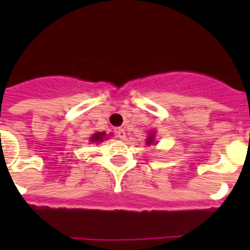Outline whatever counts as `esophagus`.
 Instances as JSON below:
<instances>
[{"mask_svg":"<svg viewBox=\"0 0 250 250\" xmlns=\"http://www.w3.org/2000/svg\"><path fill=\"white\" fill-rule=\"evenodd\" d=\"M116 134H117V137L120 138V139H125V130L123 129V128H118V129L116 130Z\"/></svg>","mask_w":250,"mask_h":250,"instance_id":"esophagus-1","label":"esophagus"}]
</instances>
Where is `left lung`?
I'll return each instance as SVG.
<instances>
[{
	"label": "left lung",
	"mask_w": 250,
	"mask_h": 250,
	"mask_svg": "<svg viewBox=\"0 0 250 250\" xmlns=\"http://www.w3.org/2000/svg\"><path fill=\"white\" fill-rule=\"evenodd\" d=\"M153 141V135L152 134H150V138H148L147 139V144H151Z\"/></svg>",
	"instance_id": "1"
}]
</instances>
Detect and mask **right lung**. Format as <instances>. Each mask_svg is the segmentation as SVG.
<instances>
[{
    "mask_svg": "<svg viewBox=\"0 0 250 250\" xmlns=\"http://www.w3.org/2000/svg\"><path fill=\"white\" fill-rule=\"evenodd\" d=\"M104 135H105L104 133H95V134L90 138V141H93V143H97V141H103V139H104Z\"/></svg>",
    "mask_w": 250,
    "mask_h": 250,
    "instance_id": "right-lung-1",
    "label": "right lung"
}]
</instances>
